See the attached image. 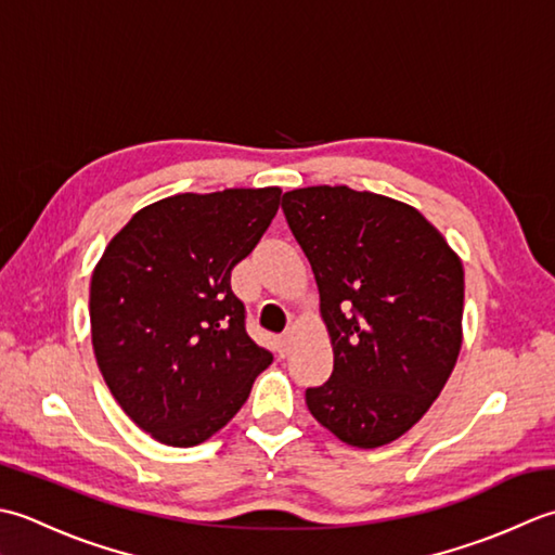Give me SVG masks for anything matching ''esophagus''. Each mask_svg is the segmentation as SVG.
<instances>
[{
	"label": "esophagus",
	"mask_w": 555,
	"mask_h": 555,
	"mask_svg": "<svg viewBox=\"0 0 555 555\" xmlns=\"http://www.w3.org/2000/svg\"><path fill=\"white\" fill-rule=\"evenodd\" d=\"M289 345H292V331L282 333V335L278 337V352H280V357H287Z\"/></svg>",
	"instance_id": "esophagus-1"
}]
</instances>
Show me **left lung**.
I'll return each instance as SVG.
<instances>
[{
  "label": "left lung",
  "instance_id": "1",
  "mask_svg": "<svg viewBox=\"0 0 555 555\" xmlns=\"http://www.w3.org/2000/svg\"><path fill=\"white\" fill-rule=\"evenodd\" d=\"M307 254L335 364L307 390L313 420L347 446L378 448L422 420L462 347L465 270L424 215L349 186L282 196Z\"/></svg>",
  "mask_w": 555,
  "mask_h": 555
}]
</instances>
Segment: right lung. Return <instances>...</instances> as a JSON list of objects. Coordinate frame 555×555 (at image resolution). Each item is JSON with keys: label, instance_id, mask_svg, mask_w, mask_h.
Instances as JSON below:
<instances>
[{"label": "right lung", "instance_id": "1", "mask_svg": "<svg viewBox=\"0 0 555 555\" xmlns=\"http://www.w3.org/2000/svg\"><path fill=\"white\" fill-rule=\"evenodd\" d=\"M278 186L177 194L124 224L90 280L100 373L129 420L191 448L242 410L273 354L246 333L232 268L280 206Z\"/></svg>", "mask_w": 555, "mask_h": 555}]
</instances>
